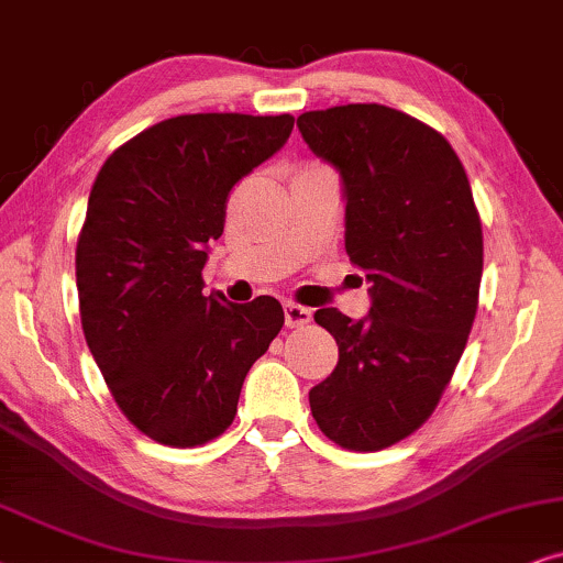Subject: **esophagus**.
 I'll return each instance as SVG.
<instances>
[{
    "label": "esophagus",
    "instance_id": "esophagus-1",
    "mask_svg": "<svg viewBox=\"0 0 563 563\" xmlns=\"http://www.w3.org/2000/svg\"><path fill=\"white\" fill-rule=\"evenodd\" d=\"M309 321H311V309H306V306H298V303H286V327L298 329L309 324Z\"/></svg>",
    "mask_w": 563,
    "mask_h": 563
}]
</instances>
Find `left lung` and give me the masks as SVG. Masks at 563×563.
Masks as SVG:
<instances>
[{"label": "left lung", "instance_id": "obj_1", "mask_svg": "<svg viewBox=\"0 0 563 563\" xmlns=\"http://www.w3.org/2000/svg\"><path fill=\"white\" fill-rule=\"evenodd\" d=\"M298 131L344 185V250L371 283V311L313 313L336 340L332 376L309 391L319 430L373 453L427 422L466 350L484 267L466 169L422 120L386 104L298 115Z\"/></svg>", "mask_w": 563, "mask_h": 563}]
</instances>
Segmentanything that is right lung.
I'll return each instance as SVG.
<instances>
[{
	"mask_svg": "<svg viewBox=\"0 0 563 563\" xmlns=\"http://www.w3.org/2000/svg\"><path fill=\"white\" fill-rule=\"evenodd\" d=\"M294 123L177 115L125 141L97 172L77 242L81 329L120 411L156 443L219 438L286 321L273 296L242 306L203 296V267L231 187L286 144Z\"/></svg>",
	"mask_w": 563,
	"mask_h": 563,
	"instance_id": "1",
	"label": "right lung"
}]
</instances>
